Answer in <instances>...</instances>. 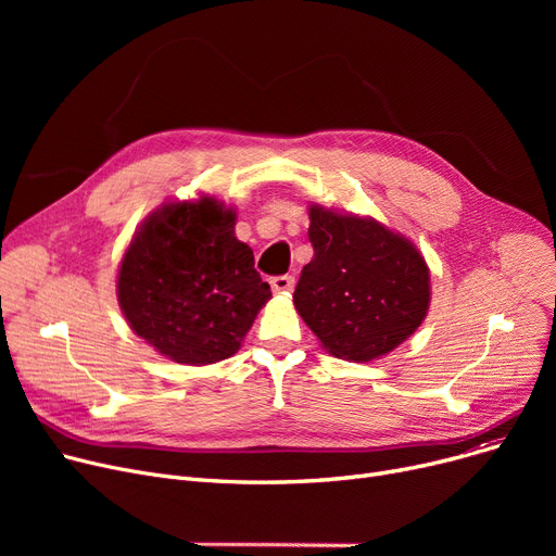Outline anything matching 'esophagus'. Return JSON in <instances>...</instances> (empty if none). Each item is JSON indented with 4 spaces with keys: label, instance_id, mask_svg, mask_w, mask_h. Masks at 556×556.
<instances>
[{
    "label": "esophagus",
    "instance_id": "34e87169",
    "mask_svg": "<svg viewBox=\"0 0 556 556\" xmlns=\"http://www.w3.org/2000/svg\"><path fill=\"white\" fill-rule=\"evenodd\" d=\"M270 286L275 293H288V290L295 288V277L293 275H279L270 279Z\"/></svg>",
    "mask_w": 556,
    "mask_h": 556
}]
</instances>
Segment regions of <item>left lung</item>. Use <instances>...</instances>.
Instances as JSON below:
<instances>
[{
    "label": "left lung",
    "mask_w": 556,
    "mask_h": 556,
    "mask_svg": "<svg viewBox=\"0 0 556 556\" xmlns=\"http://www.w3.org/2000/svg\"><path fill=\"white\" fill-rule=\"evenodd\" d=\"M313 258L295 288V308L327 352L369 363L410 338L430 304L424 256L374 218L311 204Z\"/></svg>",
    "instance_id": "1"
}]
</instances>
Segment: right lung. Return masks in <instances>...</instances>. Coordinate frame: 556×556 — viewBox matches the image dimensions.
<instances>
[{
	"mask_svg": "<svg viewBox=\"0 0 556 556\" xmlns=\"http://www.w3.org/2000/svg\"><path fill=\"white\" fill-rule=\"evenodd\" d=\"M237 212L214 198L166 202L130 241L116 298L130 329L175 363L210 365L239 352L270 286L250 245L233 237Z\"/></svg>",
	"mask_w": 556,
	"mask_h": 556,
	"instance_id": "right-lung-1",
	"label": "right lung"
}]
</instances>
